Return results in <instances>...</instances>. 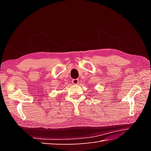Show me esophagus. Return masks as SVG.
<instances>
[{"label":"esophagus","mask_w":151,"mask_h":151,"mask_svg":"<svg viewBox=\"0 0 151 151\" xmlns=\"http://www.w3.org/2000/svg\"><path fill=\"white\" fill-rule=\"evenodd\" d=\"M72 83L73 84L77 85V84H78L79 83V79H73L72 81Z\"/></svg>","instance_id":"esophagus-1"}]
</instances>
